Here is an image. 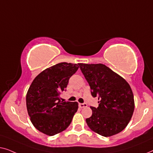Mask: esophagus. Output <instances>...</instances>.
Instances as JSON below:
<instances>
[{
  "mask_svg": "<svg viewBox=\"0 0 153 153\" xmlns=\"http://www.w3.org/2000/svg\"><path fill=\"white\" fill-rule=\"evenodd\" d=\"M79 107H80V108H84V107H86V106H87V104L80 103V104H79Z\"/></svg>",
  "mask_w": 153,
  "mask_h": 153,
  "instance_id": "esophagus-1",
  "label": "esophagus"
}]
</instances>
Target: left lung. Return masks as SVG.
Wrapping results in <instances>:
<instances>
[{
	"instance_id": "obj_1",
	"label": "left lung",
	"mask_w": 153,
	"mask_h": 153,
	"mask_svg": "<svg viewBox=\"0 0 153 153\" xmlns=\"http://www.w3.org/2000/svg\"><path fill=\"white\" fill-rule=\"evenodd\" d=\"M79 65L91 87L92 96L99 100L97 108L91 106L93 114L85 120L88 126L106 137L120 132L131 120L134 110L130 85L105 65Z\"/></svg>"
}]
</instances>
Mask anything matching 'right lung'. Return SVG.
<instances>
[{"label": "right lung", "instance_id": "add662e5", "mask_svg": "<svg viewBox=\"0 0 153 153\" xmlns=\"http://www.w3.org/2000/svg\"><path fill=\"white\" fill-rule=\"evenodd\" d=\"M78 69L77 64L60 62L39 73L31 83L26 95L27 111L41 132L53 136L70 125L78 103L62 102L60 95Z\"/></svg>", "mask_w": 153, "mask_h": 153}]
</instances>
